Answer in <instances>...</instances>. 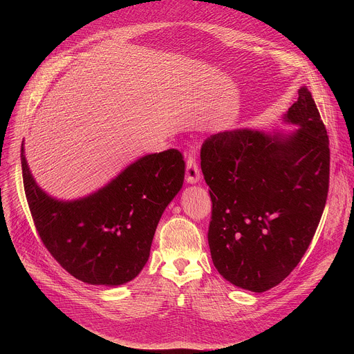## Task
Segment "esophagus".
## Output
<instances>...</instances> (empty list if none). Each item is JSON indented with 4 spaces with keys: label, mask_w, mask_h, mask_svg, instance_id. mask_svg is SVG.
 I'll list each match as a JSON object with an SVG mask.
<instances>
[{
    "label": "esophagus",
    "mask_w": 354,
    "mask_h": 354,
    "mask_svg": "<svg viewBox=\"0 0 354 354\" xmlns=\"http://www.w3.org/2000/svg\"><path fill=\"white\" fill-rule=\"evenodd\" d=\"M200 171H198V165L194 160V157L192 154L187 156L186 158V182L187 183H197L200 180Z\"/></svg>",
    "instance_id": "34e87169"
}]
</instances>
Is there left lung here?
I'll list each match as a JSON object with an SVG mask.
<instances>
[{"label": "left lung", "instance_id": "1", "mask_svg": "<svg viewBox=\"0 0 354 354\" xmlns=\"http://www.w3.org/2000/svg\"><path fill=\"white\" fill-rule=\"evenodd\" d=\"M283 119L298 129L227 130L212 134L200 151L213 203V263L225 280L254 292L294 270L328 197L329 140L307 86Z\"/></svg>", "mask_w": 354, "mask_h": 354}]
</instances>
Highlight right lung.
<instances>
[{
	"label": "right lung",
	"mask_w": 354,
	"mask_h": 354,
	"mask_svg": "<svg viewBox=\"0 0 354 354\" xmlns=\"http://www.w3.org/2000/svg\"><path fill=\"white\" fill-rule=\"evenodd\" d=\"M21 164L30 214L47 250L75 279L111 287L142 270L160 218L185 178L183 157L171 148L138 158L85 197L59 200L36 183L24 142Z\"/></svg>",
	"instance_id": "obj_1"
}]
</instances>
